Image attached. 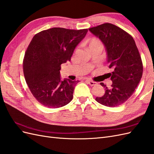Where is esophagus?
<instances>
[{
  "label": "esophagus",
  "instance_id": "obj_1",
  "mask_svg": "<svg viewBox=\"0 0 154 154\" xmlns=\"http://www.w3.org/2000/svg\"><path fill=\"white\" fill-rule=\"evenodd\" d=\"M87 81L88 84H89L91 86H94V85H97V82H93V81L90 80H87Z\"/></svg>",
  "mask_w": 154,
  "mask_h": 154
}]
</instances>
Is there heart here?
<instances>
[{
    "label": "heart",
    "mask_w": 154,
    "mask_h": 154,
    "mask_svg": "<svg viewBox=\"0 0 154 154\" xmlns=\"http://www.w3.org/2000/svg\"><path fill=\"white\" fill-rule=\"evenodd\" d=\"M97 45H101L100 41L98 39L93 38L88 41V49H91L93 47H94V46H97Z\"/></svg>",
    "instance_id": "heart-1"
}]
</instances>
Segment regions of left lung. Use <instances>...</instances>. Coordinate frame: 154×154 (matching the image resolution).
Instances as JSON below:
<instances>
[{
  "instance_id": "8db88e82",
  "label": "left lung",
  "mask_w": 154,
  "mask_h": 154,
  "mask_svg": "<svg viewBox=\"0 0 154 154\" xmlns=\"http://www.w3.org/2000/svg\"><path fill=\"white\" fill-rule=\"evenodd\" d=\"M103 44L106 61L112 84L105 88V94L96 97L100 104L114 107L123 104L131 96L140 82L143 74V63L136 42L127 32L110 23H105L88 29Z\"/></svg>"
}]
</instances>
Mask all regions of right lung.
<instances>
[{
  "label": "right lung",
  "instance_id": "1",
  "mask_svg": "<svg viewBox=\"0 0 154 154\" xmlns=\"http://www.w3.org/2000/svg\"><path fill=\"white\" fill-rule=\"evenodd\" d=\"M87 31V29L53 27L38 32L32 38L25 53L23 71L32 94L45 106L59 108L72 100L79 81L67 78L62 81L60 66L71 60Z\"/></svg>",
  "mask_w": 154,
  "mask_h": 154
}]
</instances>
